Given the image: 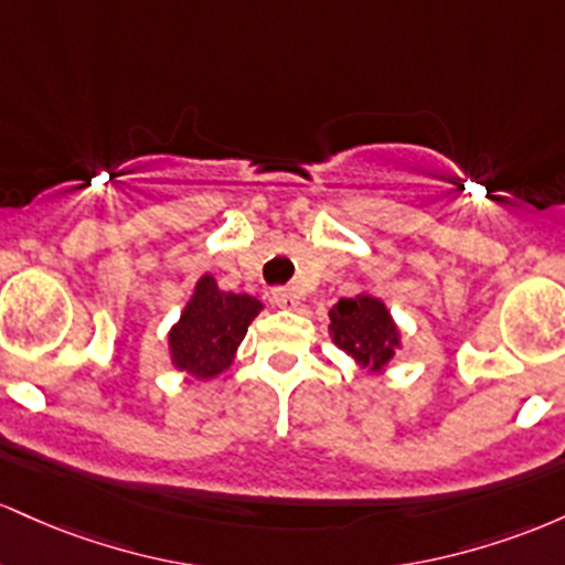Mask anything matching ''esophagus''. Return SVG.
Listing matches in <instances>:
<instances>
[{
  "label": "esophagus",
  "instance_id": "esophagus-1",
  "mask_svg": "<svg viewBox=\"0 0 565 565\" xmlns=\"http://www.w3.org/2000/svg\"><path fill=\"white\" fill-rule=\"evenodd\" d=\"M271 301L282 309H296L299 307V294L294 288H275L271 290Z\"/></svg>",
  "mask_w": 565,
  "mask_h": 565
}]
</instances>
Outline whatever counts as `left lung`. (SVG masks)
I'll return each mask as SVG.
<instances>
[{
	"mask_svg": "<svg viewBox=\"0 0 565 565\" xmlns=\"http://www.w3.org/2000/svg\"><path fill=\"white\" fill-rule=\"evenodd\" d=\"M328 317H331L328 331H331L333 344L350 354L360 367L379 373L395 358V350L401 347V331L382 299L367 294L341 299Z\"/></svg>",
	"mask_w": 565,
	"mask_h": 565,
	"instance_id": "left-lung-1",
	"label": "left lung"
}]
</instances>
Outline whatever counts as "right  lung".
<instances>
[{
	"label": "right lung",
	"instance_id": "obj_1",
	"mask_svg": "<svg viewBox=\"0 0 565 565\" xmlns=\"http://www.w3.org/2000/svg\"><path fill=\"white\" fill-rule=\"evenodd\" d=\"M264 309L256 296L221 290L213 275H202L181 320L170 328V360L194 379H213L232 365L253 317Z\"/></svg>",
	"mask_w": 565,
	"mask_h": 565
}]
</instances>
